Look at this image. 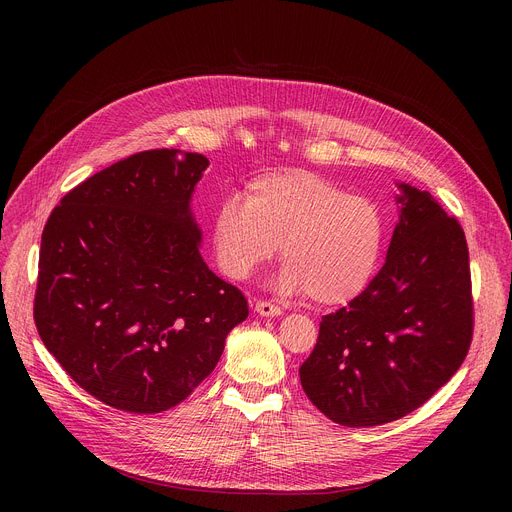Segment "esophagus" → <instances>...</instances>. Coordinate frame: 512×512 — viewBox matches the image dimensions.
I'll return each instance as SVG.
<instances>
[{"instance_id": "34e87169", "label": "esophagus", "mask_w": 512, "mask_h": 512, "mask_svg": "<svg viewBox=\"0 0 512 512\" xmlns=\"http://www.w3.org/2000/svg\"><path fill=\"white\" fill-rule=\"evenodd\" d=\"M255 312H257L259 316H263V318H275V316L281 314V308H277V306L271 304V302L259 300V302H255Z\"/></svg>"}]
</instances>
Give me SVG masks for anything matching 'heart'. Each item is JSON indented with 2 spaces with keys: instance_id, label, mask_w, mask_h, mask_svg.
<instances>
[{
  "instance_id": "b5f03b06",
  "label": "heart",
  "mask_w": 512,
  "mask_h": 512,
  "mask_svg": "<svg viewBox=\"0 0 512 512\" xmlns=\"http://www.w3.org/2000/svg\"><path fill=\"white\" fill-rule=\"evenodd\" d=\"M214 257L233 279L251 277L277 251V285L318 306H344L377 273L385 218L377 202L306 170L267 172L225 196L212 214Z\"/></svg>"
}]
</instances>
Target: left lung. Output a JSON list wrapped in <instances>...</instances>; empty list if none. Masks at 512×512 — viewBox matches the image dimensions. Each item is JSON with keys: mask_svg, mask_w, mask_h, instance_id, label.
<instances>
[{"mask_svg": "<svg viewBox=\"0 0 512 512\" xmlns=\"http://www.w3.org/2000/svg\"><path fill=\"white\" fill-rule=\"evenodd\" d=\"M387 261L346 308L320 322L300 367L308 399L334 423L373 427L405 417L464 362L474 328L464 231L409 184Z\"/></svg>", "mask_w": 512, "mask_h": 512, "instance_id": "left-lung-1", "label": "left lung"}]
</instances>
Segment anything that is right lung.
<instances>
[{
	"instance_id": "obj_1",
	"label": "right lung",
	"mask_w": 512,
	"mask_h": 512,
	"mask_svg": "<svg viewBox=\"0 0 512 512\" xmlns=\"http://www.w3.org/2000/svg\"><path fill=\"white\" fill-rule=\"evenodd\" d=\"M202 154H133L72 188L42 233L34 322L68 377L109 407L162 413L216 367L249 316L200 255Z\"/></svg>"
}]
</instances>
